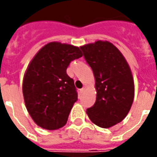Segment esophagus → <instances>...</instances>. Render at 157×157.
Listing matches in <instances>:
<instances>
[{
	"label": "esophagus",
	"instance_id": "34e87169",
	"mask_svg": "<svg viewBox=\"0 0 157 157\" xmlns=\"http://www.w3.org/2000/svg\"><path fill=\"white\" fill-rule=\"evenodd\" d=\"M84 92H85V88H82L80 90V92H81V93H83Z\"/></svg>",
	"mask_w": 157,
	"mask_h": 157
}]
</instances>
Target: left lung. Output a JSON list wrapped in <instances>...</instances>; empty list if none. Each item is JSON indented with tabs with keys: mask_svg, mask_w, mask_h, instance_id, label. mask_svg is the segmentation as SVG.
Returning a JSON list of instances; mask_svg holds the SVG:
<instances>
[{
	"mask_svg": "<svg viewBox=\"0 0 157 157\" xmlns=\"http://www.w3.org/2000/svg\"><path fill=\"white\" fill-rule=\"evenodd\" d=\"M94 75L97 98L86 109L90 120L101 128L121 122L131 109L135 83L131 70L116 46L98 40L80 47Z\"/></svg>",
	"mask_w": 157,
	"mask_h": 157,
	"instance_id": "left-lung-1",
	"label": "left lung"
}]
</instances>
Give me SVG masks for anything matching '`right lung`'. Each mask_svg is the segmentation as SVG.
Instances as JSON below:
<instances>
[{"mask_svg":"<svg viewBox=\"0 0 157 157\" xmlns=\"http://www.w3.org/2000/svg\"><path fill=\"white\" fill-rule=\"evenodd\" d=\"M77 46L50 42L39 49L29 63L22 81L28 112L39 127L62 128L77 100L73 79L66 74L71 61L82 56Z\"/></svg>","mask_w":157,"mask_h":157,"instance_id":"right-lung-1","label":"right lung"}]
</instances>
